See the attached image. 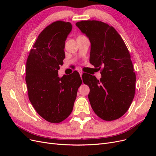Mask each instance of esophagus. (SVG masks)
Segmentation results:
<instances>
[{
	"instance_id": "34e87169",
	"label": "esophagus",
	"mask_w": 156,
	"mask_h": 156,
	"mask_svg": "<svg viewBox=\"0 0 156 156\" xmlns=\"http://www.w3.org/2000/svg\"><path fill=\"white\" fill-rule=\"evenodd\" d=\"M78 72H79V75H80V76H82V75H83V72H81V70H78Z\"/></svg>"
}]
</instances>
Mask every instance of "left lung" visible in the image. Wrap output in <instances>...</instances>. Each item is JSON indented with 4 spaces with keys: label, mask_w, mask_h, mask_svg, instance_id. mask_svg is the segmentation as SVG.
<instances>
[{
    "label": "left lung",
    "mask_w": 156,
    "mask_h": 156,
    "mask_svg": "<svg viewBox=\"0 0 156 156\" xmlns=\"http://www.w3.org/2000/svg\"><path fill=\"white\" fill-rule=\"evenodd\" d=\"M75 25L90 41V62L101 69L100 81L90 74L82 76L90 88L92 109L104 120L119 119L135 96L136 75L129 51L119 33L107 23L92 20Z\"/></svg>",
    "instance_id": "obj_1"
}]
</instances>
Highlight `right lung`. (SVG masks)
Returning <instances> with one entry per match:
<instances>
[{
  "label": "right lung",
  "instance_id": "add662e5",
  "mask_svg": "<svg viewBox=\"0 0 156 156\" xmlns=\"http://www.w3.org/2000/svg\"><path fill=\"white\" fill-rule=\"evenodd\" d=\"M72 29L69 22L51 23L39 34L27 60L29 100L39 115L51 123H59L69 116L82 83L76 71L72 77H58L65 58V41Z\"/></svg>",
  "mask_w": 156,
  "mask_h": 156
}]
</instances>
